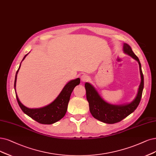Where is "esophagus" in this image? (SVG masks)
<instances>
[{"mask_svg":"<svg viewBox=\"0 0 156 156\" xmlns=\"http://www.w3.org/2000/svg\"><path fill=\"white\" fill-rule=\"evenodd\" d=\"M89 79H90L89 76H87V75H86V74H83L82 76H81V80H82V82H83L89 81Z\"/></svg>","mask_w":156,"mask_h":156,"instance_id":"34e87169","label":"esophagus"}]
</instances>
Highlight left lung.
<instances>
[{"label": "left lung", "instance_id": "8db88e82", "mask_svg": "<svg viewBox=\"0 0 156 156\" xmlns=\"http://www.w3.org/2000/svg\"><path fill=\"white\" fill-rule=\"evenodd\" d=\"M124 53L132 56L137 61L140 66L141 74V83L138 89L137 94L135 99L129 104L115 105H111L103 100L93 85L89 83H85L86 97L89 102V110L93 116L101 122L113 124L119 122L133 112L139 105L142 96L144 87V77L141 70V66L138 57L132 51L130 45L127 44H123Z\"/></svg>", "mask_w": 156, "mask_h": 156}]
</instances>
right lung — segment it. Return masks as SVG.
<instances>
[{
  "instance_id": "obj_1",
  "label": "right lung",
  "mask_w": 156,
  "mask_h": 156,
  "mask_svg": "<svg viewBox=\"0 0 156 156\" xmlns=\"http://www.w3.org/2000/svg\"><path fill=\"white\" fill-rule=\"evenodd\" d=\"M28 55H26L22 59V62L25 59L26 56ZM21 62V63H22ZM20 63V64H21ZM20 66L17 70L15 75V90L16 87V76L17 74L19 71ZM80 83V79L79 78L73 80L69 81L63 88L61 93L59 95L57 96L56 98L49 105L42 107L39 108H29L24 106L22 103L20 101L18 96L16 95V97L17 102H18L19 105L22 109V111L24 112L26 114H27L28 116H30L36 122H38L41 124H45V125H50L56 123L58 121L60 120L67 112L68 103L70 100V96L72 93V92L74 88L76 87V85H79Z\"/></svg>"
}]
</instances>
